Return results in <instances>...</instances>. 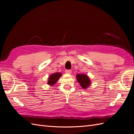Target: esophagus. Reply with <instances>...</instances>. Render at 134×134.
<instances>
[{"label":"esophagus","mask_w":134,"mask_h":134,"mask_svg":"<svg viewBox=\"0 0 134 134\" xmlns=\"http://www.w3.org/2000/svg\"><path fill=\"white\" fill-rule=\"evenodd\" d=\"M71 70H66L65 72L66 74H71Z\"/></svg>","instance_id":"34e87169"}]
</instances>
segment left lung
I'll return each mask as SVG.
<instances>
[{
	"label": "left lung",
	"instance_id": "8db88e82",
	"mask_svg": "<svg viewBox=\"0 0 134 134\" xmlns=\"http://www.w3.org/2000/svg\"><path fill=\"white\" fill-rule=\"evenodd\" d=\"M76 79L80 84L81 87L85 89L87 88L91 84V81L88 76L86 74H78L76 75Z\"/></svg>",
	"mask_w": 134,
	"mask_h": 134
}]
</instances>
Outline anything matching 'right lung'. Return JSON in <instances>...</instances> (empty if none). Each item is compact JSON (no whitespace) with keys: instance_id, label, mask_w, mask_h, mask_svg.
<instances>
[{"instance_id":"obj_1","label":"right lung","mask_w":134,"mask_h":134,"mask_svg":"<svg viewBox=\"0 0 134 134\" xmlns=\"http://www.w3.org/2000/svg\"><path fill=\"white\" fill-rule=\"evenodd\" d=\"M61 76H62V74L60 73V72H56V73L52 74L50 75V78H48L47 84L48 85H50V86H53L55 83L57 82V81L59 80Z\"/></svg>"}]
</instances>
